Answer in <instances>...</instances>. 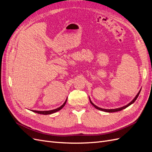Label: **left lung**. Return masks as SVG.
<instances>
[{
	"label": "left lung",
	"mask_w": 152,
	"mask_h": 152,
	"mask_svg": "<svg viewBox=\"0 0 152 152\" xmlns=\"http://www.w3.org/2000/svg\"><path fill=\"white\" fill-rule=\"evenodd\" d=\"M140 91H141V90H140V91H139V93L137 94V95L136 96V97L133 99V100L131 102H130L129 103V104H127V105H126V106H124V107H121V108H116V109H103V108H99V107H97V106H96L94 103H93V102H91V99H90V102H91V103L93 104L94 107L96 108V109H98V110H102V111H103V112H110V113H112V112H118V111H121V110H122L123 109H125L126 108H127V107H128L129 106H130L131 104H132L133 103H134L135 101L136 100V99L137 98V97H138V96H139V94H140Z\"/></svg>",
	"instance_id": "obj_1"
}]
</instances>
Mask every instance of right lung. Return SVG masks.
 <instances>
[{
  "mask_svg": "<svg viewBox=\"0 0 152 152\" xmlns=\"http://www.w3.org/2000/svg\"><path fill=\"white\" fill-rule=\"evenodd\" d=\"M66 100H67V99H66L65 103H64L61 106V107H59V108H56V109L52 110H49V111H37V110H32V112H35V113H39V114H42V115H49V114H52V113L56 112L59 111V110H60L61 109H62V108L64 107V106L65 105V104H66Z\"/></svg>",
  "mask_w": 152,
  "mask_h": 152,
  "instance_id": "add662e5",
  "label": "right lung"
}]
</instances>
